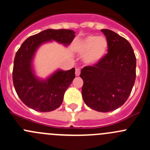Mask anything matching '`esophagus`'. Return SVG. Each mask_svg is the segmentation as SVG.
Here are the masks:
<instances>
[{
	"instance_id": "1",
	"label": "esophagus",
	"mask_w": 150,
	"mask_h": 150,
	"mask_svg": "<svg viewBox=\"0 0 150 150\" xmlns=\"http://www.w3.org/2000/svg\"><path fill=\"white\" fill-rule=\"evenodd\" d=\"M80 74H81V69L80 68H76L75 69V75L76 76H79Z\"/></svg>"
}]
</instances>
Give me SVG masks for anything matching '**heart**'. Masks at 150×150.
<instances>
[{
    "mask_svg": "<svg viewBox=\"0 0 150 150\" xmlns=\"http://www.w3.org/2000/svg\"><path fill=\"white\" fill-rule=\"evenodd\" d=\"M107 48L108 43L105 38L88 36L78 42L75 48L78 53L84 54L85 63L94 64L104 57Z\"/></svg>",
    "mask_w": 150,
    "mask_h": 150,
    "instance_id": "b5f03b06",
    "label": "heart"
}]
</instances>
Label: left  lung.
Here are the masks:
<instances>
[{
    "label": "left lung",
    "instance_id": "left-lung-1",
    "mask_svg": "<svg viewBox=\"0 0 150 150\" xmlns=\"http://www.w3.org/2000/svg\"><path fill=\"white\" fill-rule=\"evenodd\" d=\"M107 38L105 56L93 66L81 72L83 81L84 102L101 112L113 111L126 102L136 79L137 59L129 42L115 32L101 30Z\"/></svg>",
    "mask_w": 150,
    "mask_h": 150
}]
</instances>
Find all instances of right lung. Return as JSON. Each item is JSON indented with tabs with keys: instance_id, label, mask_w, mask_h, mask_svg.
Returning a JSON list of instances; mask_svg holds the SVG:
<instances>
[{
	"instance_id": "right-lung-1",
	"label": "right lung",
	"mask_w": 150,
	"mask_h": 150,
	"mask_svg": "<svg viewBox=\"0 0 150 150\" xmlns=\"http://www.w3.org/2000/svg\"><path fill=\"white\" fill-rule=\"evenodd\" d=\"M73 30L48 29L30 36L16 53L13 62V83L22 102L38 112L53 111L62 103L64 94L75 78V68L67 71L59 69L46 80L35 75L32 62L38 48L43 43L55 40L68 46L73 40Z\"/></svg>"
}]
</instances>
